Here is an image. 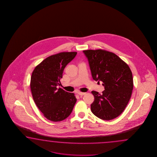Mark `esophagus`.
I'll return each instance as SVG.
<instances>
[{
	"label": "esophagus",
	"instance_id": "esophagus-1",
	"mask_svg": "<svg viewBox=\"0 0 157 157\" xmlns=\"http://www.w3.org/2000/svg\"><path fill=\"white\" fill-rule=\"evenodd\" d=\"M77 93L79 95H83L85 94V93H82V92H80V91H78Z\"/></svg>",
	"mask_w": 157,
	"mask_h": 157
}]
</instances>
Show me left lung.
Here are the masks:
<instances>
[{
	"instance_id": "obj_1",
	"label": "left lung",
	"mask_w": 157,
	"mask_h": 157,
	"mask_svg": "<svg viewBox=\"0 0 157 157\" xmlns=\"http://www.w3.org/2000/svg\"><path fill=\"white\" fill-rule=\"evenodd\" d=\"M94 80L103 82L102 94L91 93L94 101L91 110L97 117L111 120L122 113L130 99L133 77L130 67L116 54L106 50H83Z\"/></svg>"
}]
</instances>
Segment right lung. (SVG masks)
I'll use <instances>...</instances> for the list:
<instances>
[{
    "mask_svg": "<svg viewBox=\"0 0 157 157\" xmlns=\"http://www.w3.org/2000/svg\"><path fill=\"white\" fill-rule=\"evenodd\" d=\"M77 52H62L48 57L34 69L30 82L33 100L44 117L53 122L70 115L77 99L74 93L61 88L64 69Z\"/></svg>",
    "mask_w": 157,
    "mask_h": 157,
    "instance_id": "1",
    "label": "right lung"
}]
</instances>
